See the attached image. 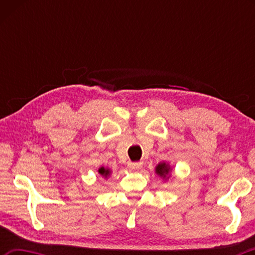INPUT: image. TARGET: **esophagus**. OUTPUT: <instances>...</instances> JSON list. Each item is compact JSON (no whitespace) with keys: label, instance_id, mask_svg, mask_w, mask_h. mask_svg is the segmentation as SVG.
<instances>
[{"label":"esophagus","instance_id":"obj_1","mask_svg":"<svg viewBox=\"0 0 255 255\" xmlns=\"http://www.w3.org/2000/svg\"><path fill=\"white\" fill-rule=\"evenodd\" d=\"M141 166H143V163H140V162H129L128 163V169L131 171L139 170V169H141Z\"/></svg>","mask_w":255,"mask_h":255}]
</instances>
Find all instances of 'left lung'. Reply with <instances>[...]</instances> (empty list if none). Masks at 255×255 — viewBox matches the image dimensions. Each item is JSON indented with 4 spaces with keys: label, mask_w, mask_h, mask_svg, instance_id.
<instances>
[{
    "label": "left lung",
    "mask_w": 255,
    "mask_h": 255,
    "mask_svg": "<svg viewBox=\"0 0 255 255\" xmlns=\"http://www.w3.org/2000/svg\"><path fill=\"white\" fill-rule=\"evenodd\" d=\"M171 172H172V167L170 166L169 163H165V162L158 163L156 167H155V173H156L159 178H162L164 181L170 179Z\"/></svg>",
    "instance_id": "left-lung-1"
}]
</instances>
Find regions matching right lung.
Masks as SVG:
<instances>
[{"mask_svg": "<svg viewBox=\"0 0 255 255\" xmlns=\"http://www.w3.org/2000/svg\"><path fill=\"white\" fill-rule=\"evenodd\" d=\"M98 172H99V174H100L102 178H105V179H108L111 175V170L109 169V167H106V166H101L100 169L98 170Z\"/></svg>", "mask_w": 255, "mask_h": 255, "instance_id": "obj_1", "label": "right lung"}]
</instances>
